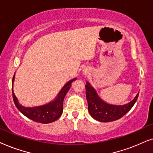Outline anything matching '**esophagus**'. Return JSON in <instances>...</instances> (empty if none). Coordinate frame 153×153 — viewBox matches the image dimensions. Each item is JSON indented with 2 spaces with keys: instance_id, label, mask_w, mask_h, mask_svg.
<instances>
[{
  "instance_id": "esophagus-1",
  "label": "esophagus",
  "mask_w": 153,
  "mask_h": 153,
  "mask_svg": "<svg viewBox=\"0 0 153 153\" xmlns=\"http://www.w3.org/2000/svg\"><path fill=\"white\" fill-rule=\"evenodd\" d=\"M89 71L87 68L83 69V71H82V73H83V74H84V75H87L89 73Z\"/></svg>"
}]
</instances>
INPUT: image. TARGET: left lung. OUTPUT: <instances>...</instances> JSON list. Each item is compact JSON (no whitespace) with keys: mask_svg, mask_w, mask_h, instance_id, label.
Here are the masks:
<instances>
[{"mask_svg":"<svg viewBox=\"0 0 153 153\" xmlns=\"http://www.w3.org/2000/svg\"><path fill=\"white\" fill-rule=\"evenodd\" d=\"M86 97L88 103V111L90 115L96 120L108 123L117 120L128 113L138 97V93L133 100L125 105H112L102 100L89 82H86Z\"/></svg>","mask_w":153,"mask_h":153,"instance_id":"8db88e82","label":"left lung"}]
</instances>
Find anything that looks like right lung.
<instances>
[{
	"label": "right lung",
	"instance_id": "right-lung-1",
	"mask_svg": "<svg viewBox=\"0 0 153 153\" xmlns=\"http://www.w3.org/2000/svg\"><path fill=\"white\" fill-rule=\"evenodd\" d=\"M15 73L13 78V84H12V91H13V97L15 104L17 108L25 115L26 117L37 123L42 124H48L56 121L60 117L63 113V103L66 94L71 87L72 83L76 78H73L69 80L64 85L59 92L54 100L51 101L46 104L39 105L36 107H25L20 104L17 98L13 91V82L15 81Z\"/></svg>",
	"mask_w": 153,
	"mask_h": 153
}]
</instances>
